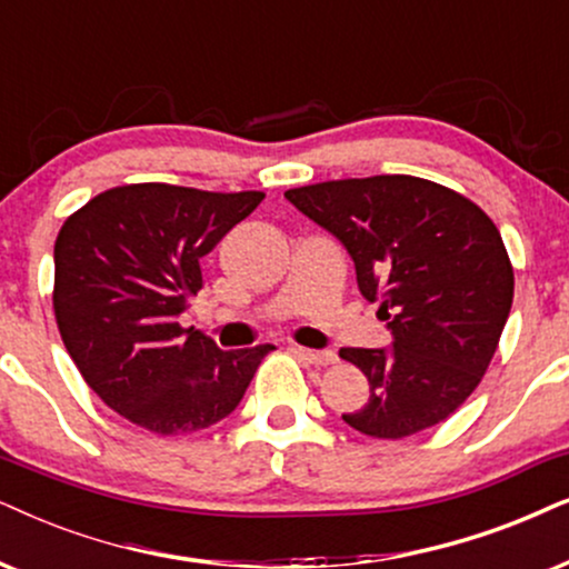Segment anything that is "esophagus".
<instances>
[{"label":"esophagus","mask_w":569,"mask_h":569,"mask_svg":"<svg viewBox=\"0 0 569 569\" xmlns=\"http://www.w3.org/2000/svg\"><path fill=\"white\" fill-rule=\"evenodd\" d=\"M301 359H307L309 365H318V368H328V365H336L338 357L333 351H320V349H305V347H297L293 349Z\"/></svg>","instance_id":"34e87169"}]
</instances>
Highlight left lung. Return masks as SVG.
I'll return each instance as SVG.
<instances>
[{
    "label": "left lung",
    "instance_id": "8db88e82",
    "mask_svg": "<svg viewBox=\"0 0 569 569\" xmlns=\"http://www.w3.org/2000/svg\"><path fill=\"white\" fill-rule=\"evenodd\" d=\"M286 199L347 247L391 349H341L365 372L368 405L341 415L359 433L399 441L455 415L483 380L515 297L499 228L476 201L415 176L322 181Z\"/></svg>",
    "mask_w": 569,
    "mask_h": 569
}]
</instances>
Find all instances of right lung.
<instances>
[{"label":"right lung","mask_w":569,"mask_h":569,"mask_svg":"<svg viewBox=\"0 0 569 569\" xmlns=\"http://www.w3.org/2000/svg\"><path fill=\"white\" fill-rule=\"evenodd\" d=\"M262 191L128 183L97 193L54 241V318L93 393L157 436L204 430L239 407L272 343L222 351L178 318L201 289L199 260Z\"/></svg>","instance_id":"obj_1"}]
</instances>
